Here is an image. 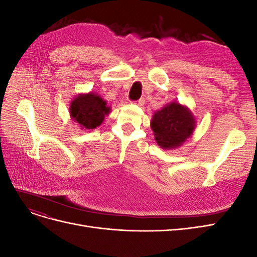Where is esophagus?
I'll return each instance as SVG.
<instances>
[{"label": "esophagus", "mask_w": 257, "mask_h": 257, "mask_svg": "<svg viewBox=\"0 0 257 257\" xmlns=\"http://www.w3.org/2000/svg\"><path fill=\"white\" fill-rule=\"evenodd\" d=\"M134 104H136V105H138V106H143V105L145 104V98H141V99H138L137 102H135Z\"/></svg>", "instance_id": "obj_1"}]
</instances>
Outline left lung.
I'll return each instance as SVG.
<instances>
[{"mask_svg": "<svg viewBox=\"0 0 257 257\" xmlns=\"http://www.w3.org/2000/svg\"><path fill=\"white\" fill-rule=\"evenodd\" d=\"M150 126L162 149L172 150L181 147L193 135L196 119L188 106L175 100L154 112Z\"/></svg>", "mask_w": 257, "mask_h": 257, "instance_id": "obj_1", "label": "left lung"}]
</instances>
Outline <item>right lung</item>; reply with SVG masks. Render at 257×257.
Here are the masks:
<instances>
[{
	"mask_svg": "<svg viewBox=\"0 0 257 257\" xmlns=\"http://www.w3.org/2000/svg\"><path fill=\"white\" fill-rule=\"evenodd\" d=\"M111 112L106 100L97 93H81L69 105V114L81 130H93L99 126L105 116Z\"/></svg>",
	"mask_w": 257,
	"mask_h": 257,
	"instance_id": "right-lung-1",
	"label": "right lung"
}]
</instances>
